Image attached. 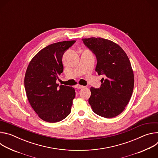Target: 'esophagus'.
I'll use <instances>...</instances> for the list:
<instances>
[{
  "mask_svg": "<svg viewBox=\"0 0 158 158\" xmlns=\"http://www.w3.org/2000/svg\"><path fill=\"white\" fill-rule=\"evenodd\" d=\"M83 87H84V86H83V85H80V84H76V88H77V89H82V88H83Z\"/></svg>",
  "mask_w": 158,
  "mask_h": 158,
  "instance_id": "esophagus-1",
  "label": "esophagus"
}]
</instances>
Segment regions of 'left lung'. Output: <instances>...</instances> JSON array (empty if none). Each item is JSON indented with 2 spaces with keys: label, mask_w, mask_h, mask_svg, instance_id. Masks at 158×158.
<instances>
[{
  "label": "left lung",
  "mask_w": 158,
  "mask_h": 158,
  "mask_svg": "<svg viewBox=\"0 0 158 158\" xmlns=\"http://www.w3.org/2000/svg\"><path fill=\"white\" fill-rule=\"evenodd\" d=\"M97 58L96 71L104 75L99 89L91 87L89 103L94 112L112 118L120 114L131 98L134 77L130 60L119 45L101 37L82 39Z\"/></svg>",
  "instance_id": "left-lung-1"
}]
</instances>
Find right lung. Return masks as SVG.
Segmentation results:
<instances>
[{
	"instance_id": "obj_1",
	"label": "right lung",
	"mask_w": 158,
	"mask_h": 158,
	"mask_svg": "<svg viewBox=\"0 0 158 158\" xmlns=\"http://www.w3.org/2000/svg\"><path fill=\"white\" fill-rule=\"evenodd\" d=\"M76 40L59 42L43 48L30 61L24 86L28 101L38 116L44 121L57 123L71 111L76 96L74 87L56 84L64 69L62 56Z\"/></svg>"
}]
</instances>
